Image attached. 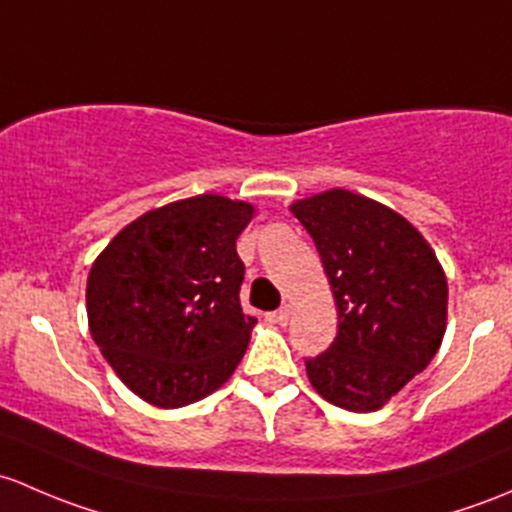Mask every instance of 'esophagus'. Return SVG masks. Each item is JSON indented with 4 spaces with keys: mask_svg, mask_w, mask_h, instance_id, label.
I'll return each mask as SVG.
<instances>
[{
    "mask_svg": "<svg viewBox=\"0 0 512 512\" xmlns=\"http://www.w3.org/2000/svg\"><path fill=\"white\" fill-rule=\"evenodd\" d=\"M291 315H293V308L291 305H283L281 310H276V313L271 315L273 318V323H278V325H288V320H291Z\"/></svg>",
    "mask_w": 512,
    "mask_h": 512,
    "instance_id": "1",
    "label": "esophagus"
}]
</instances>
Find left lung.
Listing matches in <instances>:
<instances>
[{
    "label": "left lung",
    "mask_w": 512,
    "mask_h": 512,
    "mask_svg": "<svg viewBox=\"0 0 512 512\" xmlns=\"http://www.w3.org/2000/svg\"><path fill=\"white\" fill-rule=\"evenodd\" d=\"M291 212L313 236L337 305L333 345L305 360L310 384L335 407L374 412L439 350L444 268L407 219L362 194L330 189Z\"/></svg>",
    "instance_id": "left-lung-1"
}]
</instances>
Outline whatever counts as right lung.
Returning <instances> with one entry per match:
<instances>
[{
  "label": "right lung",
  "mask_w": 512,
  "mask_h": 512,
  "mask_svg": "<svg viewBox=\"0 0 512 512\" xmlns=\"http://www.w3.org/2000/svg\"><path fill=\"white\" fill-rule=\"evenodd\" d=\"M254 207L199 194L125 226L88 273V325L115 374L145 402L187 407L219 389L249 347L236 239Z\"/></svg>",
  "instance_id": "1"
}]
</instances>
